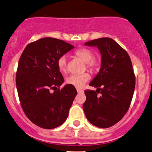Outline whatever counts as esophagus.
<instances>
[{"label":"esophagus","instance_id":"obj_1","mask_svg":"<svg viewBox=\"0 0 152 152\" xmlns=\"http://www.w3.org/2000/svg\"><path fill=\"white\" fill-rule=\"evenodd\" d=\"M76 91H77L78 93H83V90L80 89V88H76Z\"/></svg>","mask_w":152,"mask_h":152}]
</instances>
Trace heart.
<instances>
[{"label":"heart","instance_id":"heart-1","mask_svg":"<svg viewBox=\"0 0 152 152\" xmlns=\"http://www.w3.org/2000/svg\"><path fill=\"white\" fill-rule=\"evenodd\" d=\"M75 55L79 59L86 63L87 67L90 70H94L96 68L98 63H97L96 60L93 58L94 54L91 50L86 49V48H81L75 52ZM57 65L61 72L65 73L67 71V58L65 56H61L58 58V61H57ZM89 79L90 75L85 73L81 75H71L67 78L66 82L67 84L73 85L76 88H82Z\"/></svg>","mask_w":152,"mask_h":152}]
</instances>
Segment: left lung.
<instances>
[{
    "label": "left lung",
    "mask_w": 152,
    "mask_h": 152,
    "mask_svg": "<svg viewBox=\"0 0 152 152\" xmlns=\"http://www.w3.org/2000/svg\"><path fill=\"white\" fill-rule=\"evenodd\" d=\"M85 45L96 47L102 58L99 72L89 84L96 90L85 91L84 112L91 124L106 129L124 117L132 102L135 88L132 61L127 52L110 38H100Z\"/></svg>",
    "instance_id": "obj_1"
}]
</instances>
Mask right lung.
I'll use <instances>...</instances> for the list:
<instances>
[{"label": "right lung", "instance_id": "add662e5", "mask_svg": "<svg viewBox=\"0 0 152 152\" xmlns=\"http://www.w3.org/2000/svg\"><path fill=\"white\" fill-rule=\"evenodd\" d=\"M73 48L64 41L48 37L29 44L20 56L16 73L20 104L28 119L42 129L63 124L77 94L69 84L57 88L64 82L57 61Z\"/></svg>", "mask_w": 152, "mask_h": 152}]
</instances>
